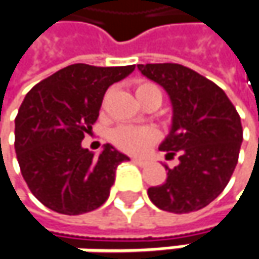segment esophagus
<instances>
[{
	"instance_id": "esophagus-1",
	"label": "esophagus",
	"mask_w": 259,
	"mask_h": 259,
	"mask_svg": "<svg viewBox=\"0 0 259 259\" xmlns=\"http://www.w3.org/2000/svg\"><path fill=\"white\" fill-rule=\"evenodd\" d=\"M132 161H133L135 164H138V166H145V164H147V161H145V160H141V158H132Z\"/></svg>"
}]
</instances>
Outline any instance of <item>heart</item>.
I'll list each match as a JSON object with an SVG mask.
<instances>
[{
  "mask_svg": "<svg viewBox=\"0 0 259 259\" xmlns=\"http://www.w3.org/2000/svg\"><path fill=\"white\" fill-rule=\"evenodd\" d=\"M136 98L145 106L151 101L161 102V92L153 82H139L135 89ZM111 142L121 151L130 154H142L157 141L158 133L153 127H133L118 126L111 132Z\"/></svg>",
  "mask_w": 259,
  "mask_h": 259,
  "instance_id": "obj_1",
  "label": "heart"
}]
</instances>
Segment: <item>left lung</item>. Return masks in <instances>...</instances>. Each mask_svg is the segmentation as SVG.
I'll list each match as a JSON object with an SVG mask.
<instances>
[{"label": "left lung", "instance_id": "obj_1", "mask_svg": "<svg viewBox=\"0 0 259 259\" xmlns=\"http://www.w3.org/2000/svg\"><path fill=\"white\" fill-rule=\"evenodd\" d=\"M147 78L170 98L172 127L158 150L166 158L179 154L161 185L148 188L154 204L188 213L217 199L233 175L243 141L240 117L221 87L178 63L138 65Z\"/></svg>", "mask_w": 259, "mask_h": 259}]
</instances>
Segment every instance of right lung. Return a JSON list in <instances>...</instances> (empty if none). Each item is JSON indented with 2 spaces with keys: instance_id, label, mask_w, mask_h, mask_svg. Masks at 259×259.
Returning a JSON list of instances; mask_svg holds the SVG:
<instances>
[{
  "instance_id": "1",
  "label": "right lung",
  "mask_w": 259,
  "mask_h": 259,
  "mask_svg": "<svg viewBox=\"0 0 259 259\" xmlns=\"http://www.w3.org/2000/svg\"><path fill=\"white\" fill-rule=\"evenodd\" d=\"M135 71L127 66L69 65L34 85L14 120V150L31 193L49 209L80 215L102 206L117 166L129 157L104 145L82 148L99 117L106 89Z\"/></svg>"
}]
</instances>
